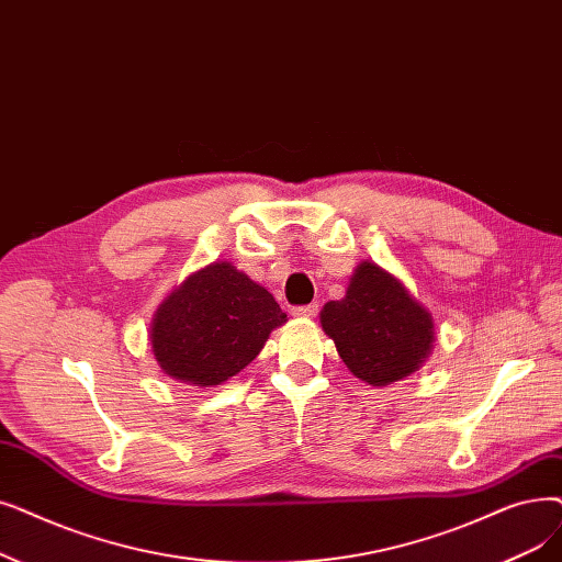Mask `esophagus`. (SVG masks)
Masks as SVG:
<instances>
[{
	"label": "esophagus",
	"mask_w": 562,
	"mask_h": 562,
	"mask_svg": "<svg viewBox=\"0 0 562 562\" xmlns=\"http://www.w3.org/2000/svg\"><path fill=\"white\" fill-rule=\"evenodd\" d=\"M316 310H319V305H316V303L296 305V307H291V314H294V316H314Z\"/></svg>",
	"instance_id": "34e87169"
}]
</instances>
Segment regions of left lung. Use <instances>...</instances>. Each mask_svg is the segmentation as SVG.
Listing matches in <instances>:
<instances>
[{
    "instance_id": "obj_1",
    "label": "left lung",
    "mask_w": 562,
    "mask_h": 562,
    "mask_svg": "<svg viewBox=\"0 0 562 562\" xmlns=\"http://www.w3.org/2000/svg\"><path fill=\"white\" fill-rule=\"evenodd\" d=\"M322 326L347 368L370 385L416 372L434 341L431 314L370 261L356 268L345 299L324 305Z\"/></svg>"
}]
</instances>
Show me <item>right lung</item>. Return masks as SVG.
I'll use <instances>...</instances> for the list:
<instances>
[{"label":"right lung","mask_w":562,"mask_h":562,"mask_svg":"<svg viewBox=\"0 0 562 562\" xmlns=\"http://www.w3.org/2000/svg\"><path fill=\"white\" fill-rule=\"evenodd\" d=\"M286 322L276 299L227 261L190 276L156 312L151 345L160 370L192 385L238 374Z\"/></svg>","instance_id":"right-lung-1"}]
</instances>
